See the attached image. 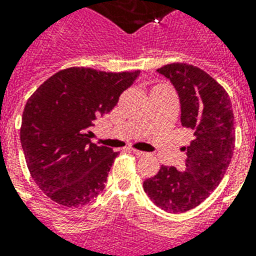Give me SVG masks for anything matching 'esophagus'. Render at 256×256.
Segmentation results:
<instances>
[{
  "label": "esophagus",
  "mask_w": 256,
  "mask_h": 256,
  "mask_svg": "<svg viewBox=\"0 0 256 256\" xmlns=\"http://www.w3.org/2000/svg\"><path fill=\"white\" fill-rule=\"evenodd\" d=\"M132 152H134V154H136V156H146V152H140V150H136V148H132Z\"/></svg>",
  "instance_id": "34e87169"
}]
</instances>
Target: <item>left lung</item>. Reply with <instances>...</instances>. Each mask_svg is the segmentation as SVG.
Here are the masks:
<instances>
[{"mask_svg": "<svg viewBox=\"0 0 256 256\" xmlns=\"http://www.w3.org/2000/svg\"><path fill=\"white\" fill-rule=\"evenodd\" d=\"M156 72L178 92L180 122L194 140L182 148L184 171L160 166L144 190L160 208L178 214L199 206L222 180L235 148L234 112L226 90L196 66L170 64Z\"/></svg>", "mask_w": 256, "mask_h": 256, "instance_id": "1", "label": "left lung"}]
</instances>
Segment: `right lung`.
<instances>
[{
  "instance_id": "right-lung-1",
  "label": "right lung",
  "mask_w": 256,
  "mask_h": 256,
  "mask_svg": "<svg viewBox=\"0 0 256 256\" xmlns=\"http://www.w3.org/2000/svg\"><path fill=\"white\" fill-rule=\"evenodd\" d=\"M138 76L140 70L69 68L46 80L28 100L22 150L32 178L52 200L85 206L104 190L118 152L92 144L90 128L96 116L112 112Z\"/></svg>"
}]
</instances>
